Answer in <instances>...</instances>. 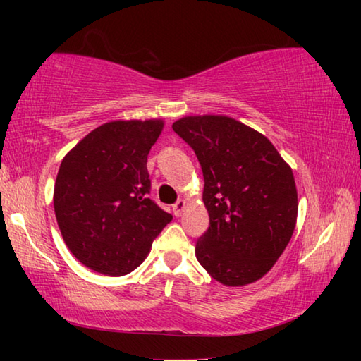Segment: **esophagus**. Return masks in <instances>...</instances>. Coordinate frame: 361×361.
<instances>
[{
	"label": "esophagus",
	"mask_w": 361,
	"mask_h": 361,
	"mask_svg": "<svg viewBox=\"0 0 361 361\" xmlns=\"http://www.w3.org/2000/svg\"><path fill=\"white\" fill-rule=\"evenodd\" d=\"M185 200H178V202L176 204H173V207H172V210H173V215L175 216H180L181 215V212H183V209H185Z\"/></svg>",
	"instance_id": "esophagus-1"
}]
</instances>
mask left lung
I'll return each instance as SVG.
<instances>
[{
  "instance_id": "left-lung-1",
  "label": "left lung",
  "mask_w": 361,
  "mask_h": 361,
  "mask_svg": "<svg viewBox=\"0 0 361 361\" xmlns=\"http://www.w3.org/2000/svg\"><path fill=\"white\" fill-rule=\"evenodd\" d=\"M172 129L191 146L204 173L210 226L195 258L229 286L256 282L288 245L298 192L288 164L269 140L226 116H188Z\"/></svg>"
}]
</instances>
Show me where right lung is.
<instances>
[{
  "label": "right lung",
  "instance_id": "add662e5",
  "mask_svg": "<svg viewBox=\"0 0 361 361\" xmlns=\"http://www.w3.org/2000/svg\"><path fill=\"white\" fill-rule=\"evenodd\" d=\"M162 121H114L85 135L60 164L54 210L78 261L119 277L142 264L172 221L149 199L146 161Z\"/></svg>",
  "mask_w": 361,
  "mask_h": 361
}]
</instances>
